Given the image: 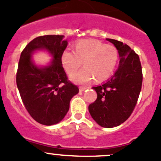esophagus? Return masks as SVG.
Here are the masks:
<instances>
[{
  "label": "esophagus",
  "mask_w": 161,
  "mask_h": 161,
  "mask_svg": "<svg viewBox=\"0 0 161 161\" xmlns=\"http://www.w3.org/2000/svg\"><path fill=\"white\" fill-rule=\"evenodd\" d=\"M86 89V87H85V86H80V87H79V90H80L81 92L84 91V90H85Z\"/></svg>",
  "instance_id": "34e87169"
}]
</instances>
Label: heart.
Returning a JSON list of instances; mask_svg holds the SVG:
<instances>
[{
    "label": "heart",
    "mask_w": 161,
    "mask_h": 161,
    "mask_svg": "<svg viewBox=\"0 0 161 161\" xmlns=\"http://www.w3.org/2000/svg\"><path fill=\"white\" fill-rule=\"evenodd\" d=\"M117 60L118 53L113 46L96 40L78 42L74 53L65 50L61 56L63 66L69 75L75 74L83 63L85 68L72 78L78 83H86L93 78L97 82L107 80L113 73Z\"/></svg>",
    "instance_id": "obj_1"
}]
</instances>
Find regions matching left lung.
I'll use <instances>...</instances> for the list:
<instances>
[{"label": "left lung", "mask_w": 161, "mask_h": 161, "mask_svg": "<svg viewBox=\"0 0 161 161\" xmlns=\"http://www.w3.org/2000/svg\"><path fill=\"white\" fill-rule=\"evenodd\" d=\"M106 40L118 50L119 64L110 79L93 87L97 97L89 105V112L100 126L112 128L125 122L133 112L142 90L143 75L139 57L133 49L115 39Z\"/></svg>", "instance_id": "left-lung-1"}]
</instances>
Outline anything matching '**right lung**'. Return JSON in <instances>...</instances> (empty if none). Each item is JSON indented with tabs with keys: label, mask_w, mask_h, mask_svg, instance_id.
I'll return each mask as SVG.
<instances>
[{
	"label": "right lung",
	"mask_w": 161,
	"mask_h": 161,
	"mask_svg": "<svg viewBox=\"0 0 161 161\" xmlns=\"http://www.w3.org/2000/svg\"><path fill=\"white\" fill-rule=\"evenodd\" d=\"M64 35L39 36L30 42L20 55L16 84L22 101L31 116L39 124L50 126L60 122L69 110L70 101L79 93L63 68L61 56L68 46ZM47 49L54 60L49 66L37 68L31 53Z\"/></svg>",
	"instance_id": "1"
}]
</instances>
